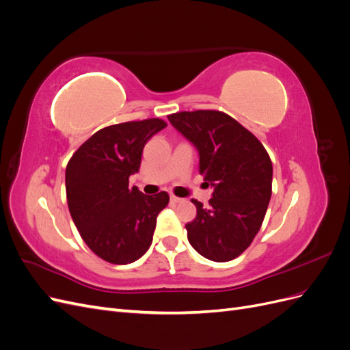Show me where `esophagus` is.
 <instances>
[{
  "instance_id": "1",
  "label": "esophagus",
  "mask_w": 350,
  "mask_h": 350,
  "mask_svg": "<svg viewBox=\"0 0 350 350\" xmlns=\"http://www.w3.org/2000/svg\"><path fill=\"white\" fill-rule=\"evenodd\" d=\"M171 201L172 203H181V201H184V198H179L175 194H171Z\"/></svg>"
}]
</instances>
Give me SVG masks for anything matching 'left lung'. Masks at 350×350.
Here are the masks:
<instances>
[{
    "mask_svg": "<svg viewBox=\"0 0 350 350\" xmlns=\"http://www.w3.org/2000/svg\"><path fill=\"white\" fill-rule=\"evenodd\" d=\"M200 154V174L215 188L208 207L191 200L197 216L188 241L217 262L237 258L256 238L271 197L273 166L260 140L228 113L200 109L167 115Z\"/></svg>",
    "mask_w": 350,
    "mask_h": 350,
    "instance_id": "1",
    "label": "left lung"
}]
</instances>
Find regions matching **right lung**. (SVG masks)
I'll return each mask as SVG.
<instances>
[{
    "instance_id": "1",
    "label": "right lung",
    "mask_w": 350,
    "mask_h": 350,
    "mask_svg": "<svg viewBox=\"0 0 350 350\" xmlns=\"http://www.w3.org/2000/svg\"><path fill=\"white\" fill-rule=\"evenodd\" d=\"M167 124L161 118L105 126L84 142L66 169L67 203L86 245L111 264L139 260L153 241L156 217L167 206L161 191L129 187L147 140Z\"/></svg>"
}]
</instances>
